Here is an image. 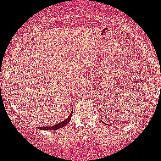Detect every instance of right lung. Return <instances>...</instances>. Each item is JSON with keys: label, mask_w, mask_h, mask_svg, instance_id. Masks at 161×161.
<instances>
[{"label": "right lung", "mask_w": 161, "mask_h": 161, "mask_svg": "<svg viewBox=\"0 0 161 161\" xmlns=\"http://www.w3.org/2000/svg\"><path fill=\"white\" fill-rule=\"evenodd\" d=\"M72 114H73V113H71L70 115H69V117H67L66 119L64 120V121H61V122L58 123V124H57V125H53V126H43V127H40V129H41L42 130H55L60 129V128H62V127L65 126V125H67V124H68V122H69V121H70L71 117H72Z\"/></svg>", "instance_id": "add662e5"}]
</instances>
